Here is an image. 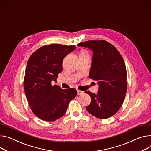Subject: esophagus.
<instances>
[{
  "instance_id": "obj_1",
  "label": "esophagus",
  "mask_w": 151,
  "mask_h": 151,
  "mask_svg": "<svg viewBox=\"0 0 151 151\" xmlns=\"http://www.w3.org/2000/svg\"><path fill=\"white\" fill-rule=\"evenodd\" d=\"M82 94H83V91H80V90H77V94L78 95H81Z\"/></svg>"
}]
</instances>
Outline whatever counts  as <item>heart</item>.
<instances>
[{
    "label": "heart",
    "instance_id": "1",
    "mask_svg": "<svg viewBox=\"0 0 151 151\" xmlns=\"http://www.w3.org/2000/svg\"><path fill=\"white\" fill-rule=\"evenodd\" d=\"M85 54H88V53L84 51H81L80 52V55H85Z\"/></svg>",
    "mask_w": 151,
    "mask_h": 151
}]
</instances>
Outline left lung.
I'll list each match as a JSON object with an SVG mask.
<instances>
[{"label":"left lung","instance_id":"obj_1","mask_svg":"<svg viewBox=\"0 0 151 151\" xmlns=\"http://www.w3.org/2000/svg\"><path fill=\"white\" fill-rule=\"evenodd\" d=\"M93 51L89 78L99 84L97 94L85 91L91 99L86 107L94 117L106 119L120 109L127 91V72L122 56L106 40H89L77 44Z\"/></svg>","mask_w":151,"mask_h":151}]
</instances>
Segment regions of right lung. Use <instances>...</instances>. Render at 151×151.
Instances as JSON below:
<instances>
[{
	"label": "right lung",
	"instance_id": "obj_1",
	"mask_svg": "<svg viewBox=\"0 0 151 151\" xmlns=\"http://www.w3.org/2000/svg\"><path fill=\"white\" fill-rule=\"evenodd\" d=\"M76 48L74 45H44L29 57L24 80L25 92L32 112L42 120L53 122L63 117L69 101L77 96L74 88L63 89L51 84L62 71L64 58Z\"/></svg>",
	"mask_w": 151,
	"mask_h": 151
}]
</instances>
